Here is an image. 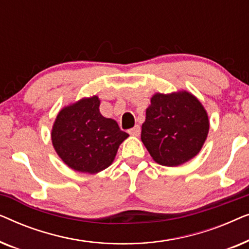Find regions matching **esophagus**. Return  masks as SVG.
I'll return each instance as SVG.
<instances>
[{
	"label": "esophagus",
	"mask_w": 249,
	"mask_h": 249,
	"mask_svg": "<svg viewBox=\"0 0 249 249\" xmlns=\"http://www.w3.org/2000/svg\"><path fill=\"white\" fill-rule=\"evenodd\" d=\"M128 132H129V134H130L131 136H139V135H141V127H139L138 124L135 125L134 128L129 129Z\"/></svg>",
	"instance_id": "34e87169"
}]
</instances>
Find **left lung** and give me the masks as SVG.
<instances>
[{"instance_id":"1","label":"left lung","mask_w":249,"mask_h":249,"mask_svg":"<svg viewBox=\"0 0 249 249\" xmlns=\"http://www.w3.org/2000/svg\"><path fill=\"white\" fill-rule=\"evenodd\" d=\"M209 127L206 111L192 94H155L146 110L142 142L159 164L177 166L200 151Z\"/></svg>"}]
</instances>
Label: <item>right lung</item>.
Returning <instances> with one entry per match:
<instances>
[{"label": "right lung", "instance_id": "obj_1", "mask_svg": "<svg viewBox=\"0 0 249 249\" xmlns=\"http://www.w3.org/2000/svg\"><path fill=\"white\" fill-rule=\"evenodd\" d=\"M98 107V97L84 98L60 111L54 122V148L76 171L96 173L107 169L129 136L114 120L104 118Z\"/></svg>", "mask_w": 249, "mask_h": 249}]
</instances>
